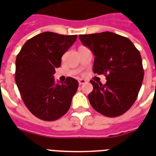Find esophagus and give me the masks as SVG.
<instances>
[{
  "instance_id": "obj_1",
  "label": "esophagus",
  "mask_w": 156,
  "mask_h": 156,
  "mask_svg": "<svg viewBox=\"0 0 156 156\" xmlns=\"http://www.w3.org/2000/svg\"><path fill=\"white\" fill-rule=\"evenodd\" d=\"M85 83H86V80H84V79H79V80H78V83H79V85L84 84Z\"/></svg>"
}]
</instances>
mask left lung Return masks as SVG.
Segmentation results:
<instances>
[{
    "label": "left lung",
    "instance_id": "left-lung-1",
    "mask_svg": "<svg viewBox=\"0 0 156 156\" xmlns=\"http://www.w3.org/2000/svg\"><path fill=\"white\" fill-rule=\"evenodd\" d=\"M79 39L94 55V73L107 79L105 84L90 81V105L107 117L123 115L134 105L144 79L140 51L129 39L114 32L79 35Z\"/></svg>",
    "mask_w": 156,
    "mask_h": 156
}]
</instances>
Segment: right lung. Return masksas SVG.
<instances>
[{
	"instance_id": "add662e5",
	"label": "right lung",
	"mask_w": 156,
	"mask_h": 156,
	"mask_svg": "<svg viewBox=\"0 0 156 156\" xmlns=\"http://www.w3.org/2000/svg\"><path fill=\"white\" fill-rule=\"evenodd\" d=\"M76 39L77 35L42 32L26 41L16 56L17 88L27 108L40 119L56 120L70 108L78 82L68 77L64 83H56L53 74Z\"/></svg>"
}]
</instances>
